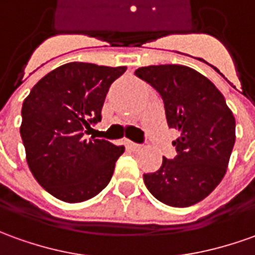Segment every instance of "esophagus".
<instances>
[{
	"label": "esophagus",
	"mask_w": 255,
	"mask_h": 255,
	"mask_svg": "<svg viewBox=\"0 0 255 255\" xmlns=\"http://www.w3.org/2000/svg\"><path fill=\"white\" fill-rule=\"evenodd\" d=\"M128 145H129V147H130V148H133V150H141V145L140 144H137V143H133V141H129V143H128Z\"/></svg>",
	"instance_id": "obj_1"
}]
</instances>
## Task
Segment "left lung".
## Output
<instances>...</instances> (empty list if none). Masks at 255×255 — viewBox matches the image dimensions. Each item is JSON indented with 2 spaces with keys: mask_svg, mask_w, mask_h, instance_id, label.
I'll use <instances>...</instances> for the list:
<instances>
[{
  "mask_svg": "<svg viewBox=\"0 0 255 255\" xmlns=\"http://www.w3.org/2000/svg\"><path fill=\"white\" fill-rule=\"evenodd\" d=\"M134 75L164 101L169 128L179 130L173 159L162 158L157 172L144 173L154 197L171 207L204 200L226 173L235 145V117L221 91L205 76L183 65H151Z\"/></svg>",
  "mask_w": 255,
  "mask_h": 255,
  "instance_id": "left-lung-1",
  "label": "left lung"
}]
</instances>
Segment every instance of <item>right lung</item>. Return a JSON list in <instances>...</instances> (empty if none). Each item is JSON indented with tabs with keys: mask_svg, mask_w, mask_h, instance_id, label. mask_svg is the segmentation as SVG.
<instances>
[{
	"mask_svg": "<svg viewBox=\"0 0 255 255\" xmlns=\"http://www.w3.org/2000/svg\"><path fill=\"white\" fill-rule=\"evenodd\" d=\"M126 66L69 62L38 80L22 105L20 136L38 184L65 203H82L110 183L124 145L84 138L101 121L111 84Z\"/></svg>",
	"mask_w": 255,
	"mask_h": 255,
	"instance_id": "right-lung-1",
	"label": "right lung"
}]
</instances>
